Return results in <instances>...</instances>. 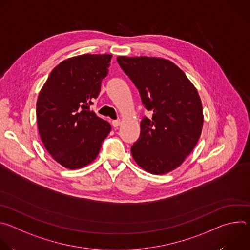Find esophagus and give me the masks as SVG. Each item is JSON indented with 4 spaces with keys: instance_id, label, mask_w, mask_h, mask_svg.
<instances>
[{
    "instance_id": "obj_1",
    "label": "esophagus",
    "mask_w": 250,
    "mask_h": 250,
    "mask_svg": "<svg viewBox=\"0 0 250 250\" xmlns=\"http://www.w3.org/2000/svg\"><path fill=\"white\" fill-rule=\"evenodd\" d=\"M112 125L114 127H118L121 125V121L120 120H116V121H113L112 122Z\"/></svg>"
}]
</instances>
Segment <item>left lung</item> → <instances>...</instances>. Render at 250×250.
<instances>
[{
	"label": "left lung",
	"instance_id": "left-lung-1",
	"mask_svg": "<svg viewBox=\"0 0 250 250\" xmlns=\"http://www.w3.org/2000/svg\"><path fill=\"white\" fill-rule=\"evenodd\" d=\"M124 72L137 88L151 119L140 122L131 146L134 161L161 175L179 167L200 138L204 116L197 89L173 62L157 57L118 56Z\"/></svg>",
	"mask_w": 250,
	"mask_h": 250
}]
</instances>
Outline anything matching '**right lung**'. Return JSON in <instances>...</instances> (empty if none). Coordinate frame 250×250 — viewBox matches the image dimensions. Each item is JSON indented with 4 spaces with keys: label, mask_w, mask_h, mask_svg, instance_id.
<instances>
[{
    "label": "right lung",
    "mask_w": 250,
    "mask_h": 250,
    "mask_svg": "<svg viewBox=\"0 0 250 250\" xmlns=\"http://www.w3.org/2000/svg\"><path fill=\"white\" fill-rule=\"evenodd\" d=\"M112 54H83L59 63L49 74L37 102V122L51 157L68 169L93 162L111 125L90 105L108 75Z\"/></svg>",
    "instance_id": "right-lung-1"
}]
</instances>
